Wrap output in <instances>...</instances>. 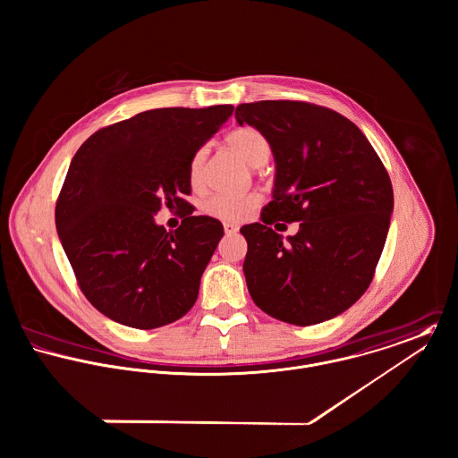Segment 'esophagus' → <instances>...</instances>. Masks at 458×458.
<instances>
[{
    "label": "esophagus",
    "mask_w": 458,
    "mask_h": 458,
    "mask_svg": "<svg viewBox=\"0 0 458 458\" xmlns=\"http://www.w3.org/2000/svg\"><path fill=\"white\" fill-rule=\"evenodd\" d=\"M223 228H225V233H228V235L239 232V226L233 225V223H223Z\"/></svg>",
    "instance_id": "obj_1"
}]
</instances>
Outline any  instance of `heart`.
<instances>
[{
  "label": "heart",
  "instance_id": "b5f03b06",
  "mask_svg": "<svg viewBox=\"0 0 458 458\" xmlns=\"http://www.w3.org/2000/svg\"><path fill=\"white\" fill-rule=\"evenodd\" d=\"M226 145L239 154L250 166L259 168L266 165L273 154V147L269 138L253 125H242L233 129L226 136ZM205 161H207V148H198L187 166V179L194 191H201L205 187ZM260 205V194L242 192V194H223L216 192L203 201V212L210 217L237 223L244 221L257 207Z\"/></svg>",
  "mask_w": 458,
  "mask_h": 458
}]
</instances>
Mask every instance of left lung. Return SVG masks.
Masks as SVG:
<instances>
[{"label":"left lung","instance_id":"obj_1","mask_svg":"<svg viewBox=\"0 0 458 458\" xmlns=\"http://www.w3.org/2000/svg\"><path fill=\"white\" fill-rule=\"evenodd\" d=\"M276 159L275 199L246 225L244 276L255 304L281 322L313 326L349 310L369 286L386 244L393 187L356 123L302 100L235 109ZM300 232L283 240L286 222Z\"/></svg>","mask_w":458,"mask_h":458}]
</instances>
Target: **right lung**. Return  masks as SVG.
<instances>
[{"instance_id":"1","label":"right lung","mask_w":458,"mask_h":458,"mask_svg":"<svg viewBox=\"0 0 458 458\" xmlns=\"http://www.w3.org/2000/svg\"><path fill=\"white\" fill-rule=\"evenodd\" d=\"M232 113L230 104L143 111L98 129L72 157L56 230L81 292L107 318L156 329L196 302L223 225L183 199L187 166ZM163 204L186 210L175 233L153 221Z\"/></svg>"}]
</instances>
